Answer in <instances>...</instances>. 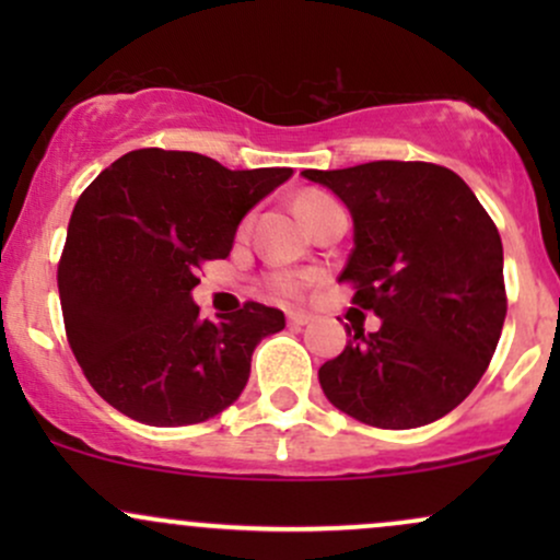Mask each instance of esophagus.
Wrapping results in <instances>:
<instances>
[{"instance_id": "esophagus-1", "label": "esophagus", "mask_w": 560, "mask_h": 560, "mask_svg": "<svg viewBox=\"0 0 560 560\" xmlns=\"http://www.w3.org/2000/svg\"><path fill=\"white\" fill-rule=\"evenodd\" d=\"M287 324L289 326H305V324H311V316L302 311H292V313H287Z\"/></svg>"}]
</instances>
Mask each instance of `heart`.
<instances>
[{
    "instance_id": "b5f03b06",
    "label": "heart",
    "mask_w": 560,
    "mask_h": 560,
    "mask_svg": "<svg viewBox=\"0 0 560 560\" xmlns=\"http://www.w3.org/2000/svg\"><path fill=\"white\" fill-rule=\"evenodd\" d=\"M326 202H334V199L326 195H318V191H311V195H305L300 199L302 215L307 218L311 213H316L320 205H326ZM244 226H247V223H244ZM268 284H271L273 294H279V298H298V294L302 292V287H305V279H302L300 273H292V271H276V273H271V279H268Z\"/></svg>"
}]
</instances>
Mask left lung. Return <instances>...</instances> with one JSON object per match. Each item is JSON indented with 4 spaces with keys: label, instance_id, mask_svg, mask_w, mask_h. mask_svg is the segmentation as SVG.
<instances>
[{
    "label": "left lung",
    "instance_id": "left-lung-1",
    "mask_svg": "<svg viewBox=\"0 0 560 560\" xmlns=\"http://www.w3.org/2000/svg\"><path fill=\"white\" fill-rule=\"evenodd\" d=\"M350 208L355 247L339 281L382 326L318 369L334 408L378 429H413L458 408L490 365L508 311L503 242L445 165L376 160L302 171Z\"/></svg>",
    "mask_w": 560,
    "mask_h": 560
}]
</instances>
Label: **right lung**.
<instances>
[{
  "mask_svg": "<svg viewBox=\"0 0 560 560\" xmlns=\"http://www.w3.org/2000/svg\"><path fill=\"white\" fill-rule=\"evenodd\" d=\"M289 176L147 147L83 189L57 289L70 350L102 400L150 427H189L242 395L255 347L284 329V313L244 302L199 318L191 289L205 262L231 253L247 210Z\"/></svg>",
  "mask_w": 560,
  "mask_h": 560,
  "instance_id": "obj_1",
  "label": "right lung"
}]
</instances>
